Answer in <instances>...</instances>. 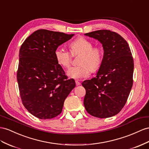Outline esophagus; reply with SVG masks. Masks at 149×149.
<instances>
[{"mask_svg":"<svg viewBox=\"0 0 149 149\" xmlns=\"http://www.w3.org/2000/svg\"><path fill=\"white\" fill-rule=\"evenodd\" d=\"M75 84H76V86H79V85H81V83H80L78 81H75Z\"/></svg>","mask_w":149,"mask_h":149,"instance_id":"34e87169","label":"esophagus"}]
</instances>
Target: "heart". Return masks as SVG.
Masks as SVG:
<instances>
[{
  "mask_svg": "<svg viewBox=\"0 0 149 149\" xmlns=\"http://www.w3.org/2000/svg\"><path fill=\"white\" fill-rule=\"evenodd\" d=\"M70 49L73 55L81 53L79 65L70 67L67 71V75L74 79L87 77L91 70H97L103 60V50L100 47H93V43L83 36H79L72 41ZM55 59L60 65L65 68L70 66L72 55L63 47H58L54 52Z\"/></svg>",
  "mask_w": 149,
  "mask_h": 149,
  "instance_id": "b5f03b06",
  "label": "heart"
}]
</instances>
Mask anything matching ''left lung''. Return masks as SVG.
Segmentation results:
<instances>
[{"mask_svg": "<svg viewBox=\"0 0 149 149\" xmlns=\"http://www.w3.org/2000/svg\"><path fill=\"white\" fill-rule=\"evenodd\" d=\"M85 35L100 42L104 55L96 77L82 83L86 91L84 104L93 116H113L124 107L133 86L131 50L123 37L110 30H97Z\"/></svg>", "mask_w": 149, "mask_h": 149, "instance_id": "left-lung-1", "label": "left lung"}]
</instances>
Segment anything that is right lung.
Returning <instances> with one entry per match:
<instances>
[{
	"label": "right lung",
	"instance_id": "1",
	"mask_svg": "<svg viewBox=\"0 0 149 149\" xmlns=\"http://www.w3.org/2000/svg\"><path fill=\"white\" fill-rule=\"evenodd\" d=\"M74 35L39 29L21 45L17 72L20 96L26 109L40 119H52L62 113L65 100L75 86L54 54Z\"/></svg>",
	"mask_w": 149,
	"mask_h": 149
}]
</instances>
